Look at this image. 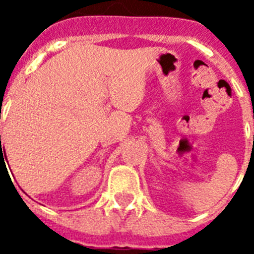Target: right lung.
Returning <instances> with one entry per match:
<instances>
[{
    "label": "right lung",
    "mask_w": 254,
    "mask_h": 254,
    "mask_svg": "<svg viewBox=\"0 0 254 254\" xmlns=\"http://www.w3.org/2000/svg\"><path fill=\"white\" fill-rule=\"evenodd\" d=\"M0 141H1V134H0ZM0 143H1V142H0ZM1 147H2V146H1ZM0 158H1V159H4V158H3V155H2V152H1V155H0Z\"/></svg>",
    "instance_id": "1"
}]
</instances>
